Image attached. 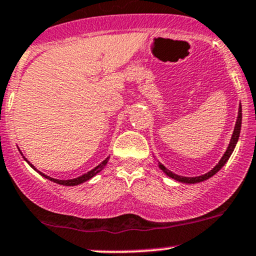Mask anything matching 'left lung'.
Instances as JSON below:
<instances>
[{"mask_svg":"<svg viewBox=\"0 0 256 256\" xmlns=\"http://www.w3.org/2000/svg\"><path fill=\"white\" fill-rule=\"evenodd\" d=\"M240 127H242V105H240V108H238V116H237L236 124H234V133H232L231 140H230V144H228V148H226L225 154H224L222 157H221V158H220L219 163H218V164L215 166L214 168L212 169V170H209L208 173H206V174H203V175H200V176H182V175H178V174L173 173V172L169 170L168 168H166V166H163L162 163L158 162L160 169L163 172V173L166 175V176H169V178H170V179L176 180V182H182V184H197V182H204V180L209 179V178L213 176L214 174H216L218 172H219L220 169L222 168L224 166H225V163L228 160L230 156H231L232 152H234V148H236L238 139H240Z\"/></svg>","mask_w":256,"mask_h":256,"instance_id":"obj_1","label":"left lung"}]
</instances>
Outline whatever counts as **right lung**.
Masks as SVG:
<instances>
[{
	"label": "right lung",
	"mask_w": 256,
	"mask_h": 256,
	"mask_svg": "<svg viewBox=\"0 0 256 256\" xmlns=\"http://www.w3.org/2000/svg\"><path fill=\"white\" fill-rule=\"evenodd\" d=\"M19 151H20V150H19ZM20 154H22V152H20ZM22 158L26 160V162L28 163V166H30L31 168L35 169L37 173H38L40 175H42V176L46 178V179L50 180V182H56V184H59V185H64V186H76V185H81V184L88 182V180H90L92 178L96 176V175L98 173H100V172H102V169L105 168V166L108 164V160H110V157H106V158H105L104 160H102V162L100 163V164H98V166H96V168L92 169V170L88 172V173L83 174V175H81V176H78V178H74V179H68V180H59V179H54V178L48 176V175L43 174L42 172L37 170V169L35 168V166L31 164V163L28 162V160L26 158H25L24 156H22Z\"/></svg>",
	"instance_id": "1"
}]
</instances>
